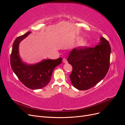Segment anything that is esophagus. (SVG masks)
I'll return each mask as SVG.
<instances>
[{"instance_id":"34e87169","label":"esophagus","mask_w":125,"mask_h":125,"mask_svg":"<svg viewBox=\"0 0 125 125\" xmlns=\"http://www.w3.org/2000/svg\"><path fill=\"white\" fill-rule=\"evenodd\" d=\"M62 62H63V63H67V62H68L67 60V59H66V58H63Z\"/></svg>"}]
</instances>
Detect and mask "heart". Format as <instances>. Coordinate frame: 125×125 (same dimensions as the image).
Masks as SVG:
<instances>
[{
    "instance_id": "b5f03b06",
    "label": "heart",
    "mask_w": 125,
    "mask_h": 125,
    "mask_svg": "<svg viewBox=\"0 0 125 125\" xmlns=\"http://www.w3.org/2000/svg\"><path fill=\"white\" fill-rule=\"evenodd\" d=\"M86 44V42L84 39H81L79 41V44L80 46H84Z\"/></svg>"
}]
</instances>
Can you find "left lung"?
Returning <instances> with one entry per match:
<instances>
[{
	"label": "left lung",
	"mask_w": 125,
	"mask_h": 125,
	"mask_svg": "<svg viewBox=\"0 0 125 125\" xmlns=\"http://www.w3.org/2000/svg\"><path fill=\"white\" fill-rule=\"evenodd\" d=\"M93 48H75L67 61L73 67L70 74L72 84L79 90H86L100 82L109 67L111 46L104 37Z\"/></svg>",
	"instance_id": "obj_1"
}]
</instances>
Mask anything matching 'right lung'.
Wrapping results in <instances>:
<instances>
[{
	"mask_svg": "<svg viewBox=\"0 0 125 125\" xmlns=\"http://www.w3.org/2000/svg\"><path fill=\"white\" fill-rule=\"evenodd\" d=\"M31 32L18 37L13 44L10 56V65L14 73L27 88L36 90L46 86L50 81L55 68L62 63V58L44 59L33 65L22 61L19 55V46L20 42L27 37Z\"/></svg>",
	"mask_w": 125,
	"mask_h": 125,
	"instance_id": "obj_1",
	"label": "right lung"
}]
</instances>
